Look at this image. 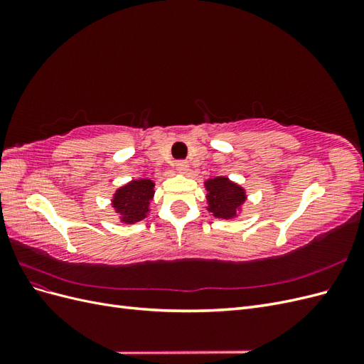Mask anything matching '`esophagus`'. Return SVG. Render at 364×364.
Masks as SVG:
<instances>
[{
    "label": "esophagus",
    "mask_w": 364,
    "mask_h": 364,
    "mask_svg": "<svg viewBox=\"0 0 364 364\" xmlns=\"http://www.w3.org/2000/svg\"><path fill=\"white\" fill-rule=\"evenodd\" d=\"M176 171L181 173V174L188 173V162H186V161H178V162H176Z\"/></svg>",
    "instance_id": "1"
}]
</instances>
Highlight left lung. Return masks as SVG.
<instances>
[{"instance_id": "obj_1", "label": "left lung", "mask_w": 364, "mask_h": 364, "mask_svg": "<svg viewBox=\"0 0 364 364\" xmlns=\"http://www.w3.org/2000/svg\"><path fill=\"white\" fill-rule=\"evenodd\" d=\"M203 185L206 190V209L215 218L234 220L243 211L247 194L241 185L232 182L226 176L206 179Z\"/></svg>"}]
</instances>
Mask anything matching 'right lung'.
<instances>
[{
    "mask_svg": "<svg viewBox=\"0 0 364 364\" xmlns=\"http://www.w3.org/2000/svg\"><path fill=\"white\" fill-rule=\"evenodd\" d=\"M155 197V182L149 178L132 179L112 194L111 205L121 223L134 225L147 218L150 202Z\"/></svg>",
    "mask_w": 364,
    "mask_h": 364,
    "instance_id": "add662e5",
    "label": "right lung"
}]
</instances>
